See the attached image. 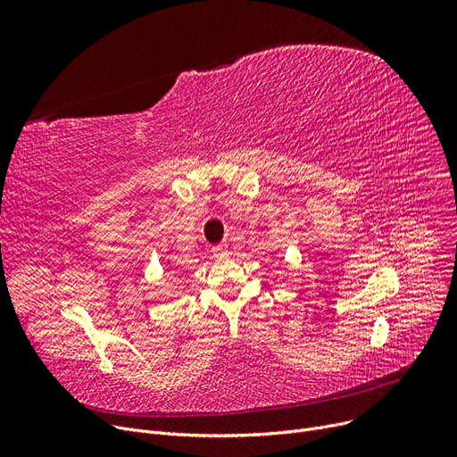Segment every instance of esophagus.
<instances>
[{"label":"esophagus","mask_w":457,"mask_h":457,"mask_svg":"<svg viewBox=\"0 0 457 457\" xmlns=\"http://www.w3.org/2000/svg\"><path fill=\"white\" fill-rule=\"evenodd\" d=\"M211 252H212L214 259H224V257L228 255V245H224V243L216 245V246H212V248H211Z\"/></svg>","instance_id":"obj_1"}]
</instances>
